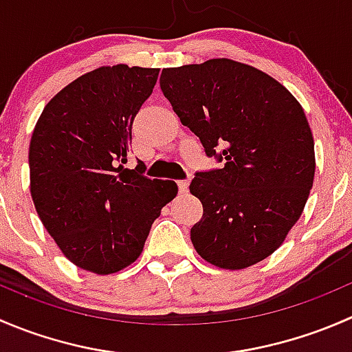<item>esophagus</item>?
I'll list each match as a JSON object with an SVG mask.
<instances>
[{"label": "esophagus", "instance_id": "esophagus-1", "mask_svg": "<svg viewBox=\"0 0 352 352\" xmlns=\"http://www.w3.org/2000/svg\"><path fill=\"white\" fill-rule=\"evenodd\" d=\"M177 186H179L180 194H186L187 190H189V180H179V182H177Z\"/></svg>", "mask_w": 352, "mask_h": 352}]
</instances>
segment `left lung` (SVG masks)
I'll return each mask as SVG.
<instances>
[{"label":"left lung","instance_id":"obj_1","mask_svg":"<svg viewBox=\"0 0 352 352\" xmlns=\"http://www.w3.org/2000/svg\"><path fill=\"white\" fill-rule=\"evenodd\" d=\"M160 87L180 122L221 168L197 172L202 202L194 248L221 269H245L278 250L314 186V136L296 98L264 71L232 59L166 67Z\"/></svg>","mask_w":352,"mask_h":352}]
</instances>
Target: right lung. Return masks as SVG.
<instances>
[{
  "label": "right lung",
  "mask_w": 352,
  "mask_h": 352,
  "mask_svg": "<svg viewBox=\"0 0 352 352\" xmlns=\"http://www.w3.org/2000/svg\"><path fill=\"white\" fill-rule=\"evenodd\" d=\"M160 69L102 66L63 88L42 110L28 150L30 194L42 225L78 267L112 274L143 252L173 180L124 166L133 122Z\"/></svg>",
  "instance_id": "right-lung-1"
}]
</instances>
